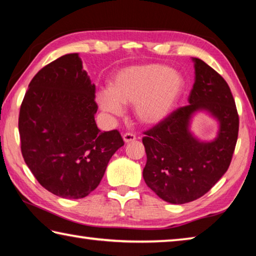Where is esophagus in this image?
<instances>
[{"label": "esophagus", "mask_w": 256, "mask_h": 256, "mask_svg": "<svg viewBox=\"0 0 256 256\" xmlns=\"http://www.w3.org/2000/svg\"><path fill=\"white\" fill-rule=\"evenodd\" d=\"M123 138H124L125 144H128V142L136 141V134H133V133H130V132H128V133H124Z\"/></svg>", "instance_id": "1"}]
</instances>
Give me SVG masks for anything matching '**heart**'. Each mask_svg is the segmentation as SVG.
Segmentation results:
<instances>
[{
	"label": "heart",
	"instance_id": "b5f03b06",
	"mask_svg": "<svg viewBox=\"0 0 256 256\" xmlns=\"http://www.w3.org/2000/svg\"><path fill=\"white\" fill-rule=\"evenodd\" d=\"M184 89L178 72L162 64L128 66L116 73L110 90L98 94L104 110L122 114V105H133L136 118L144 124H157L170 114Z\"/></svg>",
	"mask_w": 256,
	"mask_h": 256
}]
</instances>
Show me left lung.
<instances>
[{"mask_svg":"<svg viewBox=\"0 0 256 256\" xmlns=\"http://www.w3.org/2000/svg\"><path fill=\"white\" fill-rule=\"evenodd\" d=\"M196 81L188 105L177 108L144 132L146 184L162 200L184 204L204 196L222 178L235 151L240 118L226 80L202 60L194 58ZM206 109L220 120L218 136L200 142L189 132L190 116Z\"/></svg>","mask_w":256,"mask_h":256,"instance_id":"left-lung-1","label":"left lung"}]
</instances>
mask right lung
<instances>
[{
    "mask_svg": "<svg viewBox=\"0 0 256 256\" xmlns=\"http://www.w3.org/2000/svg\"><path fill=\"white\" fill-rule=\"evenodd\" d=\"M96 86L76 53L37 72L20 107L21 152L40 184L64 198H82L100 183L108 162L124 146L118 130L100 132Z\"/></svg>",
    "mask_w": 256,
    "mask_h": 256,
    "instance_id": "obj_1",
    "label": "right lung"
}]
</instances>
